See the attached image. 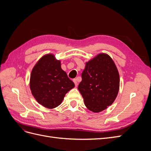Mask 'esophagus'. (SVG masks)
Returning <instances> with one entry per match:
<instances>
[{
  "mask_svg": "<svg viewBox=\"0 0 151 151\" xmlns=\"http://www.w3.org/2000/svg\"><path fill=\"white\" fill-rule=\"evenodd\" d=\"M73 81H74L76 87H77V85H78V83H77V79H74V80H73Z\"/></svg>",
  "mask_w": 151,
  "mask_h": 151,
  "instance_id": "1",
  "label": "esophagus"
}]
</instances>
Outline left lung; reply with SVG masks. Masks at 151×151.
<instances>
[{
	"mask_svg": "<svg viewBox=\"0 0 151 151\" xmlns=\"http://www.w3.org/2000/svg\"><path fill=\"white\" fill-rule=\"evenodd\" d=\"M119 88V72L109 55L99 53L86 62L78 89L89 110L99 113L106 109L115 101Z\"/></svg>",
	"mask_w": 151,
	"mask_h": 151,
	"instance_id": "left-lung-1",
	"label": "left lung"
}]
</instances>
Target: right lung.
<instances>
[{
	"label": "right lung",
	"mask_w": 151,
	"mask_h": 151,
	"mask_svg": "<svg viewBox=\"0 0 151 151\" xmlns=\"http://www.w3.org/2000/svg\"><path fill=\"white\" fill-rule=\"evenodd\" d=\"M29 87L40 104L48 109L60 105L75 84L62 69L61 61L53 53L45 54L36 62L30 74Z\"/></svg>",
	"instance_id": "right-lung-1"
}]
</instances>
